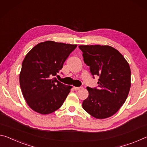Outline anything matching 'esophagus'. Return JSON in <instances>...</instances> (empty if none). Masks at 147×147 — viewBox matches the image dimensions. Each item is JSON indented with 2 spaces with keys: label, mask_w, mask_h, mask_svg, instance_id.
Listing matches in <instances>:
<instances>
[{
  "label": "esophagus",
  "mask_w": 147,
  "mask_h": 147,
  "mask_svg": "<svg viewBox=\"0 0 147 147\" xmlns=\"http://www.w3.org/2000/svg\"><path fill=\"white\" fill-rule=\"evenodd\" d=\"M74 89H75L76 90H80L81 89V87H77V86H74Z\"/></svg>",
  "instance_id": "obj_1"
}]
</instances>
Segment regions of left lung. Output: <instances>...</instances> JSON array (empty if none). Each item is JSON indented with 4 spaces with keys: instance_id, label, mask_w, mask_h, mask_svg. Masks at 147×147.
Returning a JSON list of instances; mask_svg holds the SVG:
<instances>
[{
    "instance_id": "left-lung-1",
    "label": "left lung",
    "mask_w": 147,
    "mask_h": 147,
    "mask_svg": "<svg viewBox=\"0 0 147 147\" xmlns=\"http://www.w3.org/2000/svg\"><path fill=\"white\" fill-rule=\"evenodd\" d=\"M91 74L98 76V88L86 87L88 96L82 106L98 119L110 117L124 104L131 86L129 64L118 50L109 45H79Z\"/></svg>"
}]
</instances>
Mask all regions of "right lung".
<instances>
[{
  "label": "right lung",
  "mask_w": 147,
  "mask_h": 147,
  "mask_svg": "<svg viewBox=\"0 0 147 147\" xmlns=\"http://www.w3.org/2000/svg\"><path fill=\"white\" fill-rule=\"evenodd\" d=\"M77 45L46 41L35 45L24 59L19 75L22 94L34 111L47 115L63 104L71 86L64 85L55 76L63 67Z\"/></svg>",
  "instance_id": "add662e5"
}]
</instances>
